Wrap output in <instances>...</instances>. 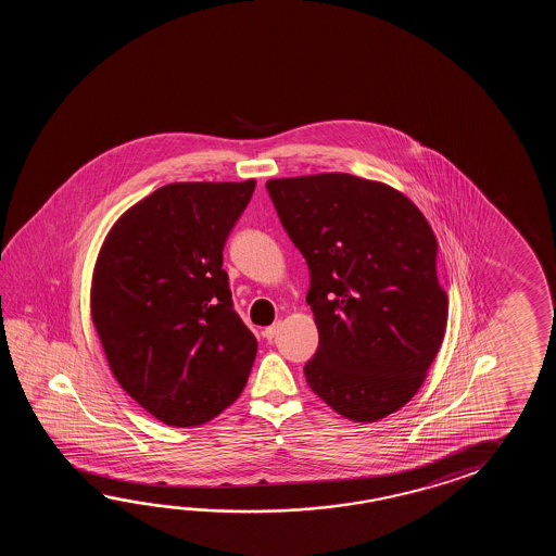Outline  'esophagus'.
Returning a JSON list of instances; mask_svg holds the SVG:
<instances>
[{
    "label": "esophagus",
    "mask_w": 556,
    "mask_h": 556,
    "mask_svg": "<svg viewBox=\"0 0 556 556\" xmlns=\"http://www.w3.org/2000/svg\"><path fill=\"white\" fill-rule=\"evenodd\" d=\"M280 328H282V324H280V321H274L273 326L264 328V331H262V333H264V338H266V340H274V338L278 336V331H280Z\"/></svg>",
    "instance_id": "esophagus-1"
}]
</instances>
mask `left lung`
Wrapping results in <instances>:
<instances>
[{
    "label": "left lung",
    "instance_id": "obj_1",
    "mask_svg": "<svg viewBox=\"0 0 556 556\" xmlns=\"http://www.w3.org/2000/svg\"><path fill=\"white\" fill-rule=\"evenodd\" d=\"M266 189L309 268L319 345L307 386L357 424L397 412L426 381L447 328L426 216L400 190L345 173L273 178Z\"/></svg>",
    "mask_w": 556,
    "mask_h": 556
}]
</instances>
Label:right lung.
I'll list each match as a JSON object with an SVG mask.
<instances>
[{"instance_id": "right-lung-1", "label": "right lung", "mask_w": 556, "mask_h": 556, "mask_svg": "<svg viewBox=\"0 0 556 556\" xmlns=\"http://www.w3.org/2000/svg\"><path fill=\"white\" fill-rule=\"evenodd\" d=\"M256 180L173 182L130 206L94 262L91 318L135 402L173 427L225 412L258 342L228 288L223 250Z\"/></svg>"}]
</instances>
